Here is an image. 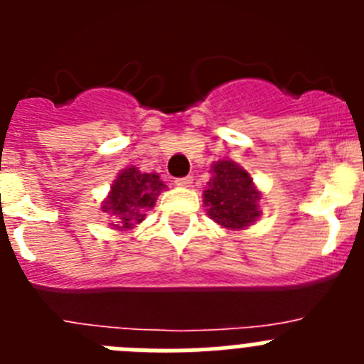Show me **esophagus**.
<instances>
[{
	"instance_id": "obj_1",
	"label": "esophagus",
	"mask_w": 364,
	"mask_h": 364,
	"mask_svg": "<svg viewBox=\"0 0 364 364\" xmlns=\"http://www.w3.org/2000/svg\"><path fill=\"white\" fill-rule=\"evenodd\" d=\"M175 184L180 188H189L193 184V176H182V178H176Z\"/></svg>"
}]
</instances>
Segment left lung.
Wrapping results in <instances>:
<instances>
[{"label": "left lung", "instance_id": "left-lung-1", "mask_svg": "<svg viewBox=\"0 0 364 364\" xmlns=\"http://www.w3.org/2000/svg\"><path fill=\"white\" fill-rule=\"evenodd\" d=\"M259 191L253 188L242 167L231 160H220L213 166V178L204 191V204L210 208L208 215L228 230L250 226L259 217Z\"/></svg>", "mask_w": 364, "mask_h": 364}]
</instances>
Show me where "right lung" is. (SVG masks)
Returning <instances> with one entry per match:
<instances>
[{
    "mask_svg": "<svg viewBox=\"0 0 364 364\" xmlns=\"http://www.w3.org/2000/svg\"><path fill=\"white\" fill-rule=\"evenodd\" d=\"M164 188L156 173H140L136 167H129L114 180L102 210L117 220L118 230H131L146 218Z\"/></svg>",
    "mask_w": 364,
    "mask_h": 364,
    "instance_id": "1",
    "label": "right lung"
}]
</instances>
